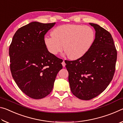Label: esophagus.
I'll use <instances>...</instances> for the list:
<instances>
[{"instance_id": "34e87169", "label": "esophagus", "mask_w": 123, "mask_h": 123, "mask_svg": "<svg viewBox=\"0 0 123 123\" xmlns=\"http://www.w3.org/2000/svg\"><path fill=\"white\" fill-rule=\"evenodd\" d=\"M62 66H63V67H64L66 66V63H65V62H64V61H63V62H62Z\"/></svg>"}]
</instances>
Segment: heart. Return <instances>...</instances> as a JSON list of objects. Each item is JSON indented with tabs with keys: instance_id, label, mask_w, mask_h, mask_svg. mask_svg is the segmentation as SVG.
Wrapping results in <instances>:
<instances>
[{
	"instance_id": "b5f03b06",
	"label": "heart",
	"mask_w": 123,
	"mask_h": 123,
	"mask_svg": "<svg viewBox=\"0 0 123 123\" xmlns=\"http://www.w3.org/2000/svg\"><path fill=\"white\" fill-rule=\"evenodd\" d=\"M51 36H47L44 43L48 51L56 55L63 50L71 60L84 56L95 41V32L91 27L78 24H65L57 26Z\"/></svg>"
}]
</instances>
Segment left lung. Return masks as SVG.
I'll return each mask as SVG.
<instances>
[{
  "instance_id": "obj_1",
  "label": "left lung",
  "mask_w": 123,
  "mask_h": 123,
  "mask_svg": "<svg viewBox=\"0 0 123 123\" xmlns=\"http://www.w3.org/2000/svg\"><path fill=\"white\" fill-rule=\"evenodd\" d=\"M89 24L95 30L91 49L76 60L65 61L70 90L84 100L97 97L109 86L115 72L117 56L111 34L97 24Z\"/></svg>"
}]
</instances>
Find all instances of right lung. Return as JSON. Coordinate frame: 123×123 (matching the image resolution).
Segmentation results:
<instances>
[{"mask_svg":"<svg viewBox=\"0 0 123 123\" xmlns=\"http://www.w3.org/2000/svg\"><path fill=\"white\" fill-rule=\"evenodd\" d=\"M55 24L30 23L17 31L10 45L12 76L20 90L32 99L49 94L62 69V60L50 53L44 43V35Z\"/></svg>","mask_w":123,"mask_h":123,"instance_id":"1","label":"right lung"}]
</instances>
